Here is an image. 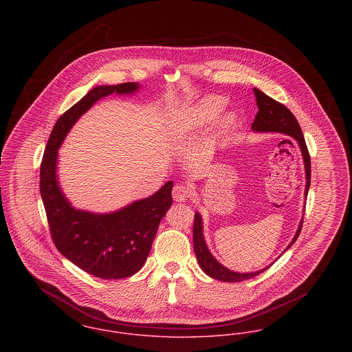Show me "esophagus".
<instances>
[{
  "instance_id": "1",
  "label": "esophagus",
  "mask_w": 352,
  "mask_h": 352,
  "mask_svg": "<svg viewBox=\"0 0 352 352\" xmlns=\"http://www.w3.org/2000/svg\"><path fill=\"white\" fill-rule=\"evenodd\" d=\"M172 196H173L175 201L183 203V201L188 200V197H189V188L184 186V184H176L172 189Z\"/></svg>"
}]
</instances>
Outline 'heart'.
<instances>
[{
  "mask_svg": "<svg viewBox=\"0 0 352 352\" xmlns=\"http://www.w3.org/2000/svg\"><path fill=\"white\" fill-rule=\"evenodd\" d=\"M228 105V100L224 96L208 94L189 108L184 115L177 118L169 128V138L173 141L180 140L189 133L200 131L212 124L219 118ZM237 116L234 112L227 113L220 121V129L223 133H228L234 128Z\"/></svg>",
  "mask_w": 352,
  "mask_h": 352,
  "instance_id": "obj_1",
  "label": "heart"
}]
</instances>
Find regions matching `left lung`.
<instances>
[{
  "label": "left lung",
  "mask_w": 352,
  "mask_h": 352,
  "mask_svg": "<svg viewBox=\"0 0 352 352\" xmlns=\"http://www.w3.org/2000/svg\"><path fill=\"white\" fill-rule=\"evenodd\" d=\"M254 94L256 96V104H258V112L256 118L252 122L251 129L256 133H283L287 136L294 138L298 141L299 148L302 151L303 162H305V195H308L309 189V183H311V159L309 153L305 145V136L300 129V125L298 120L292 115V112L276 100L271 98L270 96L263 94L256 88H254ZM303 226V217L300 220V224L298 227V231L294 236L292 241L288 244V247L284 250L287 251L291 248V245L296 241L299 237L300 231ZM193 250L196 254V258L199 261V265L201 270L213 279H217L220 281H228V283H236V281L247 280L251 278L258 276V274L264 272L270 265L260 271H254V272H234L224 267L221 263H219L214 256L212 255L207 247L204 234H203V219L199 212L195 213V221H193Z\"/></svg>",
  "instance_id": "1"
}]
</instances>
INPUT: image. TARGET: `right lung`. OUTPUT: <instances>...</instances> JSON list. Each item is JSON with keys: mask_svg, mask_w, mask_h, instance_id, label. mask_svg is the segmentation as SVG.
<instances>
[{"mask_svg": "<svg viewBox=\"0 0 352 352\" xmlns=\"http://www.w3.org/2000/svg\"><path fill=\"white\" fill-rule=\"evenodd\" d=\"M139 88L138 82L92 88L56 121L40 169L41 199L54 245L74 265L107 280L132 276L142 268L159 224L172 206L173 182L118 211L77 210L58 183V149L77 120L100 98L112 94H135Z\"/></svg>", "mask_w": 352, "mask_h": 352, "instance_id": "obj_1", "label": "right lung"}]
</instances>
